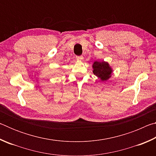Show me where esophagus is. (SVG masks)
<instances>
[{
	"instance_id": "1",
	"label": "esophagus",
	"mask_w": 156,
	"mask_h": 156,
	"mask_svg": "<svg viewBox=\"0 0 156 156\" xmlns=\"http://www.w3.org/2000/svg\"><path fill=\"white\" fill-rule=\"evenodd\" d=\"M76 59H77L78 60H83V57L82 56H76Z\"/></svg>"
}]
</instances>
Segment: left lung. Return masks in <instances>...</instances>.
Here are the masks:
<instances>
[{"instance_id":"1","label":"left lung","mask_w":156,"mask_h":156,"mask_svg":"<svg viewBox=\"0 0 156 156\" xmlns=\"http://www.w3.org/2000/svg\"><path fill=\"white\" fill-rule=\"evenodd\" d=\"M93 73L102 82L106 81L112 77L113 69L106 61H95L92 65Z\"/></svg>"}]
</instances>
